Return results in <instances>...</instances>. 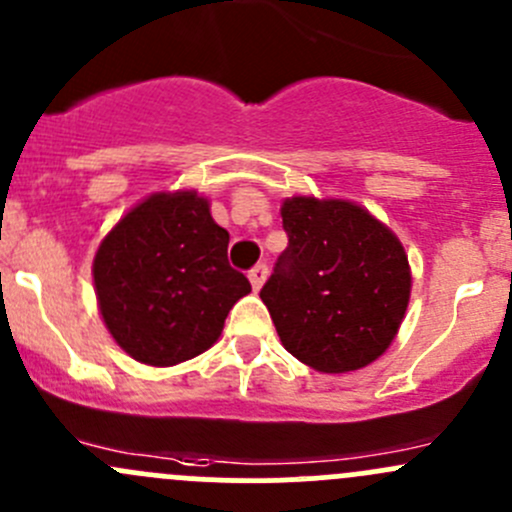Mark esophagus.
I'll list each match as a JSON object with an SVG mask.
<instances>
[{"instance_id":"34e87169","label":"esophagus","mask_w":512,"mask_h":512,"mask_svg":"<svg viewBox=\"0 0 512 512\" xmlns=\"http://www.w3.org/2000/svg\"><path fill=\"white\" fill-rule=\"evenodd\" d=\"M247 277H250L252 289L257 292V289L265 285V280H267V265H265V262H257V265L252 267L250 272H247Z\"/></svg>"}]
</instances>
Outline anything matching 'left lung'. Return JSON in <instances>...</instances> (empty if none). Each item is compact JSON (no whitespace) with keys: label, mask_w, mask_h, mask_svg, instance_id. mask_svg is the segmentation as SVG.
I'll return each mask as SVG.
<instances>
[{"label":"left lung","mask_w":512,"mask_h":512,"mask_svg":"<svg viewBox=\"0 0 512 512\" xmlns=\"http://www.w3.org/2000/svg\"><path fill=\"white\" fill-rule=\"evenodd\" d=\"M287 250L260 289L282 344L302 364L344 374L394 342L411 294L409 257L394 232L347 200L282 205Z\"/></svg>","instance_id":"8db88e82"}]
</instances>
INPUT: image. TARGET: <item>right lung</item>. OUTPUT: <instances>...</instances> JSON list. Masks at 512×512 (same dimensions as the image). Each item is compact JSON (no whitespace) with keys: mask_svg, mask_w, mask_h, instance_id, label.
Segmentation results:
<instances>
[{"mask_svg":"<svg viewBox=\"0 0 512 512\" xmlns=\"http://www.w3.org/2000/svg\"><path fill=\"white\" fill-rule=\"evenodd\" d=\"M227 235L193 190L143 200L101 242L98 307L118 347L173 366L218 342L227 312L250 282L227 262Z\"/></svg>","mask_w":512,"mask_h":512,"instance_id":"add662e5","label":"right lung"}]
</instances>
